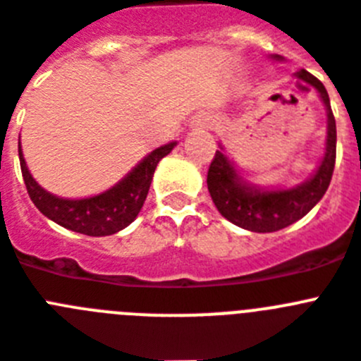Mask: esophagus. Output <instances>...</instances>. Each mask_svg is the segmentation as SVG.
<instances>
[{
    "instance_id": "esophagus-1",
    "label": "esophagus",
    "mask_w": 361,
    "mask_h": 361,
    "mask_svg": "<svg viewBox=\"0 0 361 361\" xmlns=\"http://www.w3.org/2000/svg\"><path fill=\"white\" fill-rule=\"evenodd\" d=\"M200 126H205V123H202V124H200Z\"/></svg>"
}]
</instances>
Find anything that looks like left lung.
<instances>
[{
    "label": "left lung",
    "mask_w": 361,
    "mask_h": 361,
    "mask_svg": "<svg viewBox=\"0 0 361 361\" xmlns=\"http://www.w3.org/2000/svg\"><path fill=\"white\" fill-rule=\"evenodd\" d=\"M281 59V56H274ZM298 78L316 87L326 108V152L310 180L286 190H262L250 185L235 171L226 154L216 150L209 165L207 189L214 205L224 218L247 231L274 233L292 226L323 198L332 180L336 163V119L330 110V99L325 86L312 73L298 71Z\"/></svg>",
    "instance_id": "obj_1"
}]
</instances>
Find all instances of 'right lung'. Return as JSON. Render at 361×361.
Instances as JSON below:
<instances>
[{"instance_id":"add662e5","label":"right lung","mask_w":361,"mask_h":361,"mask_svg":"<svg viewBox=\"0 0 361 361\" xmlns=\"http://www.w3.org/2000/svg\"><path fill=\"white\" fill-rule=\"evenodd\" d=\"M174 147L176 143H169L156 148L117 185L102 195L82 200L59 198L42 189L27 169L20 143H18V154H20L21 174L29 198L42 214L71 231L82 233L87 237H106L134 222L147 200L157 163L166 154H171Z\"/></svg>"}]
</instances>
